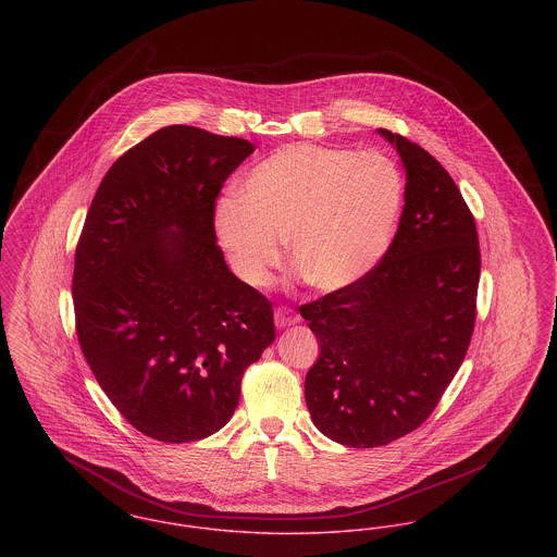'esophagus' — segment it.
<instances>
[{"mask_svg":"<svg viewBox=\"0 0 557 557\" xmlns=\"http://www.w3.org/2000/svg\"><path fill=\"white\" fill-rule=\"evenodd\" d=\"M297 321H299V317H297L294 310H289V308H276V312H274V323H276L278 330L292 327V325H296Z\"/></svg>","mask_w":557,"mask_h":557,"instance_id":"esophagus-1","label":"esophagus"}]
</instances>
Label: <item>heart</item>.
I'll return each instance as SVG.
<instances>
[{
    "label": "heart",
    "mask_w": 557,
    "mask_h": 557,
    "mask_svg": "<svg viewBox=\"0 0 557 557\" xmlns=\"http://www.w3.org/2000/svg\"><path fill=\"white\" fill-rule=\"evenodd\" d=\"M243 196L215 202L213 232L234 274L263 287L283 263V240L319 292L359 283L384 256L406 182L388 156L312 144L276 149L243 177Z\"/></svg>",
    "instance_id": "heart-1"
}]
</instances>
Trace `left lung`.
Wrapping results in <instances>:
<instances>
[{
	"mask_svg": "<svg viewBox=\"0 0 557 557\" xmlns=\"http://www.w3.org/2000/svg\"><path fill=\"white\" fill-rule=\"evenodd\" d=\"M406 169V207L384 258L355 285L299 306L319 339L306 373L314 426L348 447L418 429L460 368L480 285L475 220L444 166L377 128Z\"/></svg>",
	"mask_w": 557,
	"mask_h": 557,
	"instance_id": "obj_1",
	"label": "left lung"
}]
</instances>
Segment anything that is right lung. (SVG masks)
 <instances>
[{
    "instance_id": "1",
    "label": "right lung",
    "mask_w": 557,
    "mask_h": 557,
    "mask_svg": "<svg viewBox=\"0 0 557 557\" xmlns=\"http://www.w3.org/2000/svg\"><path fill=\"white\" fill-rule=\"evenodd\" d=\"M256 146L164 126L120 156L75 249V330L115 409L144 435L218 433L274 342L272 304L236 278L213 232L223 182Z\"/></svg>"
}]
</instances>
